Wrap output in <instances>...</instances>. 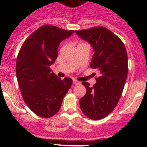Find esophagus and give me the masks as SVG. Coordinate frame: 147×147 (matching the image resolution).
Wrapping results in <instances>:
<instances>
[{
	"instance_id": "obj_1",
	"label": "esophagus",
	"mask_w": 147,
	"mask_h": 147,
	"mask_svg": "<svg viewBox=\"0 0 147 147\" xmlns=\"http://www.w3.org/2000/svg\"><path fill=\"white\" fill-rule=\"evenodd\" d=\"M80 84V82H78V81L75 80V79H73V84L74 85H77V84Z\"/></svg>"
}]
</instances>
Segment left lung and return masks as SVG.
Here are the masks:
<instances>
[{"mask_svg": "<svg viewBox=\"0 0 147 147\" xmlns=\"http://www.w3.org/2000/svg\"><path fill=\"white\" fill-rule=\"evenodd\" d=\"M75 32L92 45L95 53L90 67L99 75L92 87L82 82L86 93L80 99L79 105L86 116L98 120L109 115L120 99L128 74L127 52L120 38L104 27Z\"/></svg>", "mask_w": 147, "mask_h": 147, "instance_id": "1", "label": "left lung"}]
</instances>
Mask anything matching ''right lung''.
Listing matches in <instances>:
<instances>
[{"label":"right lung","mask_w":147,"mask_h":147,"mask_svg":"<svg viewBox=\"0 0 147 147\" xmlns=\"http://www.w3.org/2000/svg\"><path fill=\"white\" fill-rule=\"evenodd\" d=\"M74 32L43 25L27 38L18 52L16 75L22 97L30 110L41 117H52L60 110L72 85L71 78H59L50 65L57 59L61 41Z\"/></svg>","instance_id":"obj_1"}]
</instances>
